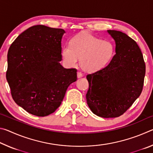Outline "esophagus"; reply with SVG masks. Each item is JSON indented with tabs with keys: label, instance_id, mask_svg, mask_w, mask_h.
I'll list each match as a JSON object with an SVG mask.
<instances>
[{
	"label": "esophagus",
	"instance_id": "34e87169",
	"mask_svg": "<svg viewBox=\"0 0 153 153\" xmlns=\"http://www.w3.org/2000/svg\"><path fill=\"white\" fill-rule=\"evenodd\" d=\"M77 77H78V78H80V77H83V74L81 73V72L78 71V72H77Z\"/></svg>",
	"mask_w": 153,
	"mask_h": 153
}]
</instances>
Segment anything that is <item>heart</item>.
<instances>
[{
  "label": "heart",
  "instance_id": "b5f03b06",
  "mask_svg": "<svg viewBox=\"0 0 153 153\" xmlns=\"http://www.w3.org/2000/svg\"><path fill=\"white\" fill-rule=\"evenodd\" d=\"M115 47L112 42L104 41L89 33H81L72 38L70 45H65L61 51L67 65L75 67L80 59V66L87 72L102 69L111 60Z\"/></svg>",
  "mask_w": 153,
  "mask_h": 153
}]
</instances>
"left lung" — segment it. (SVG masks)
I'll return each instance as SVG.
<instances>
[{"label": "left lung", "mask_w": 153, "mask_h": 153, "mask_svg": "<svg viewBox=\"0 0 153 153\" xmlns=\"http://www.w3.org/2000/svg\"><path fill=\"white\" fill-rule=\"evenodd\" d=\"M107 32L115 40L116 53L107 66L87 75L86 100L95 115L111 118L123 115L140 95L146 65L132 38L120 31Z\"/></svg>", "instance_id": "obj_1"}]
</instances>
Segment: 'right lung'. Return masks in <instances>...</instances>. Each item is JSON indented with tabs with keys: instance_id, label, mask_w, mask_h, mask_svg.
Instances as JSON below:
<instances>
[{
	"instance_id": "1",
	"label": "right lung",
	"mask_w": 153,
	"mask_h": 153,
	"mask_svg": "<svg viewBox=\"0 0 153 153\" xmlns=\"http://www.w3.org/2000/svg\"><path fill=\"white\" fill-rule=\"evenodd\" d=\"M63 29L37 25L22 32L7 54V80L13 99L30 114L45 117L61 105L66 90L77 80L76 69L62 60Z\"/></svg>"
}]
</instances>
